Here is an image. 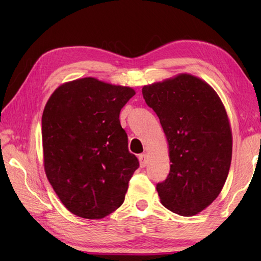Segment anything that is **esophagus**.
Wrapping results in <instances>:
<instances>
[{
	"label": "esophagus",
	"mask_w": 261,
	"mask_h": 261,
	"mask_svg": "<svg viewBox=\"0 0 261 261\" xmlns=\"http://www.w3.org/2000/svg\"><path fill=\"white\" fill-rule=\"evenodd\" d=\"M139 162H140L141 167H146L148 163V154L147 153L139 154Z\"/></svg>",
	"instance_id": "esophagus-1"
}]
</instances>
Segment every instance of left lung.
Masks as SVG:
<instances>
[{
    "label": "left lung",
    "mask_w": 261,
    "mask_h": 261,
    "mask_svg": "<svg viewBox=\"0 0 261 261\" xmlns=\"http://www.w3.org/2000/svg\"><path fill=\"white\" fill-rule=\"evenodd\" d=\"M160 120L171 162L167 179L157 185L171 212L193 216L222 191L232 158V131L224 105L206 82L181 73L142 87Z\"/></svg>",
    "instance_id": "left-lung-1"
}]
</instances>
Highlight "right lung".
Returning a JSON list of instances; mask_svg holds the SVG:
<instances>
[{"label": "right lung", "instance_id": "right-lung-1", "mask_svg": "<svg viewBox=\"0 0 261 261\" xmlns=\"http://www.w3.org/2000/svg\"><path fill=\"white\" fill-rule=\"evenodd\" d=\"M135 94L84 77L58 86L43 109V168L65 207L80 218L103 219L124 201L139 162L119 115Z\"/></svg>", "mask_w": 261, "mask_h": 261}]
</instances>
